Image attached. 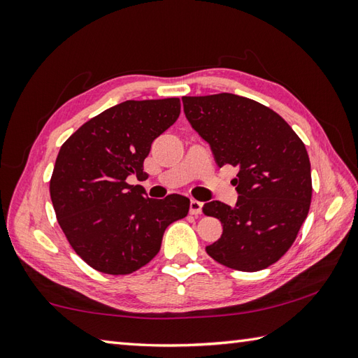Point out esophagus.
Segmentation results:
<instances>
[{"instance_id":"obj_1","label":"esophagus","mask_w":358,"mask_h":358,"mask_svg":"<svg viewBox=\"0 0 358 358\" xmlns=\"http://www.w3.org/2000/svg\"><path fill=\"white\" fill-rule=\"evenodd\" d=\"M201 208L203 204L196 200H191V206H189V212H191V215H200L201 214Z\"/></svg>"}]
</instances>
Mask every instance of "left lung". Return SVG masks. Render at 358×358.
I'll return each instance as SVG.
<instances>
[{
    "instance_id": "left-lung-1",
    "label": "left lung",
    "mask_w": 358,
    "mask_h": 358,
    "mask_svg": "<svg viewBox=\"0 0 358 358\" xmlns=\"http://www.w3.org/2000/svg\"><path fill=\"white\" fill-rule=\"evenodd\" d=\"M181 100L217 164L238 167L237 204L203 206L223 224L206 252L231 269H266L287 252L308 217L313 180L305 144L277 112L249 98L224 92Z\"/></svg>"
}]
</instances>
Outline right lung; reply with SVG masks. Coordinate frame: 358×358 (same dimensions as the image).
<instances>
[{"label": "right lung", "instance_id": "right-lung-1", "mask_svg": "<svg viewBox=\"0 0 358 358\" xmlns=\"http://www.w3.org/2000/svg\"><path fill=\"white\" fill-rule=\"evenodd\" d=\"M178 98L129 100L90 118L64 141L50 178L57 220L90 268L127 275L154 258L166 227L189 212V199L144 196L127 178L143 171L152 141L180 115Z\"/></svg>", "mask_w": 358, "mask_h": 358}]
</instances>
